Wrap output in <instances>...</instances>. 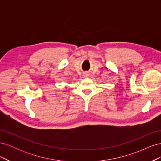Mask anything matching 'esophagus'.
I'll list each match as a JSON object with an SVG mask.
<instances>
[{
  "mask_svg": "<svg viewBox=\"0 0 161 161\" xmlns=\"http://www.w3.org/2000/svg\"><path fill=\"white\" fill-rule=\"evenodd\" d=\"M84 76L86 77H86H89V75L87 74V73H85V74L84 75Z\"/></svg>",
  "mask_w": 161,
  "mask_h": 161,
  "instance_id": "1",
  "label": "esophagus"
}]
</instances>
